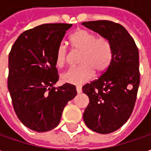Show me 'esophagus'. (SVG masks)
I'll return each mask as SVG.
<instances>
[{
	"label": "esophagus",
	"instance_id": "1",
	"mask_svg": "<svg viewBox=\"0 0 151 151\" xmlns=\"http://www.w3.org/2000/svg\"><path fill=\"white\" fill-rule=\"evenodd\" d=\"M76 91H77V92H78V94H80V93L82 92V87H81V86H76Z\"/></svg>",
	"mask_w": 151,
	"mask_h": 151
}]
</instances>
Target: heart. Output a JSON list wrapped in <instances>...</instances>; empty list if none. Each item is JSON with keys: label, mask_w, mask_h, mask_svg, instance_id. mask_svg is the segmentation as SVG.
<instances>
[{"label": "heart", "mask_w": 151, "mask_h": 151, "mask_svg": "<svg viewBox=\"0 0 151 151\" xmlns=\"http://www.w3.org/2000/svg\"><path fill=\"white\" fill-rule=\"evenodd\" d=\"M69 42L73 50L80 52V65L69 69L61 75L65 82L81 85L93 78L95 72L98 75L104 73L112 61V47L110 41L85 29H78L70 35ZM69 51L65 44L60 43L57 47L56 62L58 67H64L68 62Z\"/></svg>", "instance_id": "obj_1"}]
</instances>
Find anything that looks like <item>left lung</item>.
I'll return each instance as SVG.
<instances>
[{
    "label": "left lung",
    "mask_w": 151,
    "mask_h": 151,
    "mask_svg": "<svg viewBox=\"0 0 151 151\" xmlns=\"http://www.w3.org/2000/svg\"><path fill=\"white\" fill-rule=\"evenodd\" d=\"M82 25L107 38L112 47L108 70L82 86L90 99L83 119L96 133H112L129 120L140 84L139 53L133 37L119 23L108 20L84 22Z\"/></svg>",
    "instance_id": "8db88e82"
}]
</instances>
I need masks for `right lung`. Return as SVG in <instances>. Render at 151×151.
Listing matches in <instances>:
<instances>
[{
    "instance_id": "right-lung-1",
    "label": "right lung",
    "mask_w": 151,
    "mask_h": 151,
    "mask_svg": "<svg viewBox=\"0 0 151 151\" xmlns=\"http://www.w3.org/2000/svg\"><path fill=\"white\" fill-rule=\"evenodd\" d=\"M72 24L47 23L21 34L9 55L8 89L18 118L39 133L59 124L64 108L74 98V85L59 79L56 53Z\"/></svg>"
}]
</instances>
